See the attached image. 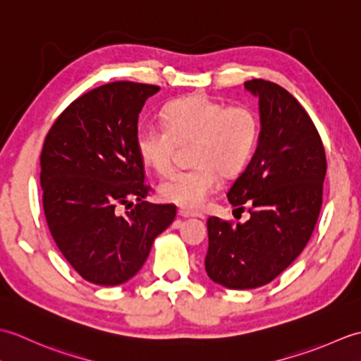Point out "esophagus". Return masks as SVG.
<instances>
[{
    "label": "esophagus",
    "mask_w": 361,
    "mask_h": 361,
    "mask_svg": "<svg viewBox=\"0 0 361 361\" xmlns=\"http://www.w3.org/2000/svg\"><path fill=\"white\" fill-rule=\"evenodd\" d=\"M178 214L181 217H198V219H203L204 216L202 212H197V211H190V209H185V208H180Z\"/></svg>",
    "instance_id": "1"
}]
</instances>
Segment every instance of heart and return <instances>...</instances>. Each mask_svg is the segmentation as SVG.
<instances>
[{"label":"heart","instance_id":"b5f03b06","mask_svg":"<svg viewBox=\"0 0 361 361\" xmlns=\"http://www.w3.org/2000/svg\"><path fill=\"white\" fill-rule=\"evenodd\" d=\"M163 126H142L136 147L142 163L158 175L173 169L175 152L192 144L194 167L159 185L167 202L185 208L202 206L220 185V172L234 175L247 164L257 141L259 122L248 105H226L204 94L176 99L163 110Z\"/></svg>","mask_w":361,"mask_h":361}]
</instances>
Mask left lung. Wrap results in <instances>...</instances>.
<instances>
[{
  "label": "left lung",
  "instance_id": "8db88e82",
  "mask_svg": "<svg viewBox=\"0 0 361 361\" xmlns=\"http://www.w3.org/2000/svg\"><path fill=\"white\" fill-rule=\"evenodd\" d=\"M245 88L259 99L260 135L228 200L242 212L247 203L250 220L209 217L204 257L209 278L233 290L265 286L301 255L323 204L327 169L315 124L287 90L262 79Z\"/></svg>",
  "mask_w": 361,
  "mask_h": 361
}]
</instances>
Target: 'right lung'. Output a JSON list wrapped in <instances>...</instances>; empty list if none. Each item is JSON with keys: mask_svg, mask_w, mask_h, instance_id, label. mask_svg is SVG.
<instances>
[{"mask_svg": "<svg viewBox=\"0 0 361 361\" xmlns=\"http://www.w3.org/2000/svg\"><path fill=\"white\" fill-rule=\"evenodd\" d=\"M158 90L128 80L105 83L68 105L44 137L46 221L65 259L96 286L133 278L176 216L175 204L144 202L152 188L136 147L137 118Z\"/></svg>", "mask_w": 361, "mask_h": 361, "instance_id": "right-lung-1", "label": "right lung"}]
</instances>
